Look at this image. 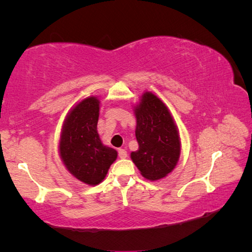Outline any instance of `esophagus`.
<instances>
[{
	"label": "esophagus",
	"mask_w": 252,
	"mask_h": 252,
	"mask_svg": "<svg viewBox=\"0 0 252 252\" xmlns=\"http://www.w3.org/2000/svg\"><path fill=\"white\" fill-rule=\"evenodd\" d=\"M119 157H120V159H126L127 157V153L125 149H119Z\"/></svg>",
	"instance_id": "esophagus-1"
}]
</instances>
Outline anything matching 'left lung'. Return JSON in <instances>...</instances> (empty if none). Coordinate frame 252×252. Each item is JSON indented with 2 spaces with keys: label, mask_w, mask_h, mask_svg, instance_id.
Returning <instances> with one entry per match:
<instances>
[{
  "label": "left lung",
  "mask_w": 252,
  "mask_h": 252,
  "mask_svg": "<svg viewBox=\"0 0 252 252\" xmlns=\"http://www.w3.org/2000/svg\"><path fill=\"white\" fill-rule=\"evenodd\" d=\"M134 114L139 149L131 153L132 161L148 180L167 177L181 153L180 135L171 113L156 94L146 92L134 106Z\"/></svg>",
  "instance_id": "8db88e82"
}]
</instances>
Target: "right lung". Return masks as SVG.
<instances>
[{
	"label": "right lung",
	"instance_id": "right-lung-1",
	"mask_svg": "<svg viewBox=\"0 0 252 252\" xmlns=\"http://www.w3.org/2000/svg\"><path fill=\"white\" fill-rule=\"evenodd\" d=\"M100 101L88 96L67 113L60 135V157L72 176L89 186L105 178L118 152L102 143L97 133Z\"/></svg>",
	"mask_w": 252,
	"mask_h": 252
}]
</instances>
